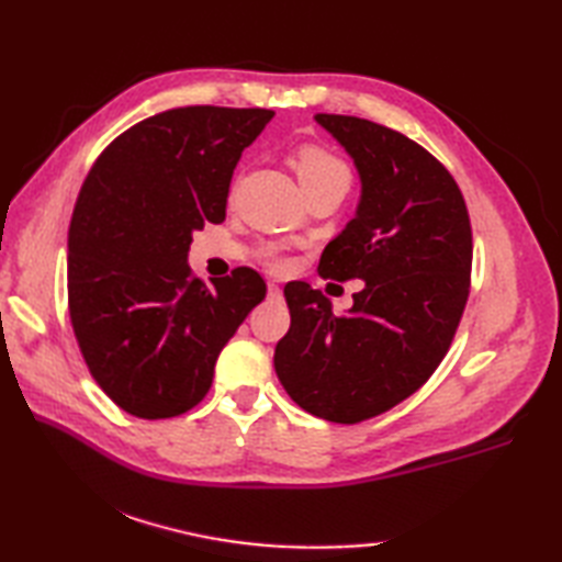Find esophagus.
<instances>
[{"mask_svg": "<svg viewBox=\"0 0 562 562\" xmlns=\"http://www.w3.org/2000/svg\"><path fill=\"white\" fill-rule=\"evenodd\" d=\"M282 294V290H280V284H274V282H270L268 284V296H272V300H278V296Z\"/></svg>", "mask_w": 562, "mask_h": 562, "instance_id": "esophagus-1", "label": "esophagus"}]
</instances>
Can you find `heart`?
I'll return each instance as SVG.
<instances>
[{
  "label": "heart",
  "instance_id": "heart-1",
  "mask_svg": "<svg viewBox=\"0 0 562 562\" xmlns=\"http://www.w3.org/2000/svg\"><path fill=\"white\" fill-rule=\"evenodd\" d=\"M294 169H296V176H300L304 190L316 188V186H328V183H336L348 190L352 181L350 166L340 157H336L333 151L316 145H306L294 154Z\"/></svg>",
  "mask_w": 562,
  "mask_h": 562
}]
</instances>
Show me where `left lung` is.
Masks as SVG:
<instances>
[{"mask_svg":"<svg viewBox=\"0 0 562 562\" xmlns=\"http://www.w3.org/2000/svg\"><path fill=\"white\" fill-rule=\"evenodd\" d=\"M314 121L360 176L355 217L318 272L364 288L336 316L318 290L288 284L292 324L274 372L306 413L352 425L408 398L447 355L469 300L471 222L457 181L413 139L352 115Z\"/></svg>","mask_w":562,"mask_h":562,"instance_id":"8db88e82","label":"left lung"}]
</instances>
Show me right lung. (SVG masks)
<instances>
[{
	"label": "right lung",
	"instance_id": "obj_1",
	"mask_svg": "<svg viewBox=\"0 0 562 562\" xmlns=\"http://www.w3.org/2000/svg\"><path fill=\"white\" fill-rule=\"evenodd\" d=\"M272 115H151L113 139L81 186L67 244L71 328L93 379L130 415L161 420L198 405L222 348L266 300L250 268L193 278L188 250L205 222H224L236 164Z\"/></svg>",
	"mask_w": 562,
	"mask_h": 562
}]
</instances>
